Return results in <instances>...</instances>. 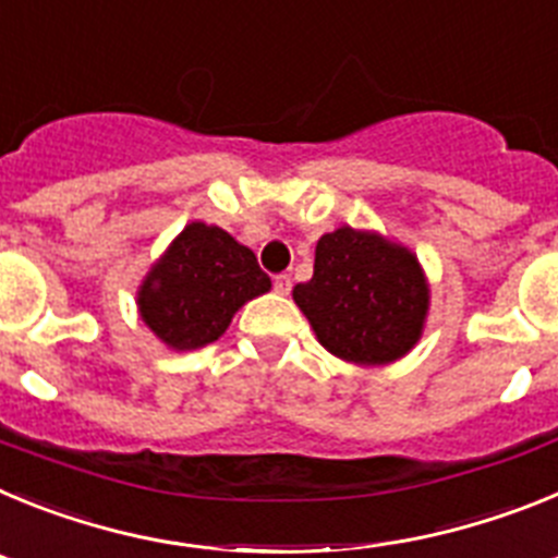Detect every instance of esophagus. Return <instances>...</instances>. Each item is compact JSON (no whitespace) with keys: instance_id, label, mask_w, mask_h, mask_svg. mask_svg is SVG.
<instances>
[{"instance_id":"34e87169","label":"esophagus","mask_w":558,"mask_h":558,"mask_svg":"<svg viewBox=\"0 0 558 558\" xmlns=\"http://www.w3.org/2000/svg\"><path fill=\"white\" fill-rule=\"evenodd\" d=\"M274 290H276V293H279V295H288L290 290H293V279H290L288 274H279V276H276V279H274Z\"/></svg>"}]
</instances>
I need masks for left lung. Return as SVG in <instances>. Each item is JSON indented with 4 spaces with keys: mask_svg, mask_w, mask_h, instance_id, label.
I'll return each mask as SVG.
<instances>
[{
    "mask_svg": "<svg viewBox=\"0 0 558 558\" xmlns=\"http://www.w3.org/2000/svg\"><path fill=\"white\" fill-rule=\"evenodd\" d=\"M293 302L335 357L386 366L422 338L430 288L405 245L340 226L318 240L313 279L295 284Z\"/></svg>",
    "mask_w": 558,
    "mask_h": 558,
    "instance_id": "left-lung-1",
    "label": "left lung"
}]
</instances>
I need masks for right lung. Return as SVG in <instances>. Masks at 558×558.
<instances>
[{"label":"right lung","instance_id":"right-lung-1","mask_svg":"<svg viewBox=\"0 0 558 558\" xmlns=\"http://www.w3.org/2000/svg\"><path fill=\"white\" fill-rule=\"evenodd\" d=\"M268 290L254 251L218 226L190 223L145 276L136 304L161 343L190 352L218 340L236 310Z\"/></svg>","mask_w":558,"mask_h":558}]
</instances>
